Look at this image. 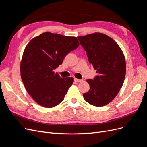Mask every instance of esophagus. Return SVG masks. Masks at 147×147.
Here are the masks:
<instances>
[{"label":"esophagus","mask_w":147,"mask_h":147,"mask_svg":"<svg viewBox=\"0 0 147 147\" xmlns=\"http://www.w3.org/2000/svg\"><path fill=\"white\" fill-rule=\"evenodd\" d=\"M74 81L75 82H82V80H80V79H77L76 78H74Z\"/></svg>","instance_id":"obj_1"}]
</instances>
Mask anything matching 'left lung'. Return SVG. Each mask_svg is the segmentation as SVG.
Masks as SVG:
<instances>
[{"label": "left lung", "mask_w": 147, "mask_h": 147, "mask_svg": "<svg viewBox=\"0 0 147 147\" xmlns=\"http://www.w3.org/2000/svg\"><path fill=\"white\" fill-rule=\"evenodd\" d=\"M77 38L97 74L86 80L90 90L83 97L92 105L104 106L113 100L123 86L126 70L123 53L114 40L104 34Z\"/></svg>", "instance_id": "1"}]
</instances>
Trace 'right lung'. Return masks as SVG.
Returning <instances> with one entry per match:
<instances>
[{
  "label": "right lung",
  "instance_id": "1",
  "mask_svg": "<svg viewBox=\"0 0 147 147\" xmlns=\"http://www.w3.org/2000/svg\"><path fill=\"white\" fill-rule=\"evenodd\" d=\"M78 46L76 37L48 32L34 38L26 46L21 62V77L29 94L40 105L51 108L63 100L74 78H61L53 70Z\"/></svg>",
  "mask_w": 147,
  "mask_h": 147
}]
</instances>
